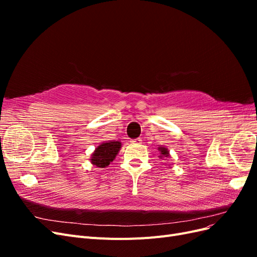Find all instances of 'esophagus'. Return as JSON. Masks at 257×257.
Segmentation results:
<instances>
[{"label":"esophagus","instance_id":"obj_1","mask_svg":"<svg viewBox=\"0 0 257 257\" xmlns=\"http://www.w3.org/2000/svg\"><path fill=\"white\" fill-rule=\"evenodd\" d=\"M131 143H132V144H134V145H139V144H142V138H135V139H132Z\"/></svg>","mask_w":257,"mask_h":257}]
</instances>
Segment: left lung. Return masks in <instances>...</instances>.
I'll return each instance as SVG.
<instances>
[{"instance_id":"left-lung-1","label":"left lung","mask_w":257,"mask_h":257,"mask_svg":"<svg viewBox=\"0 0 257 257\" xmlns=\"http://www.w3.org/2000/svg\"><path fill=\"white\" fill-rule=\"evenodd\" d=\"M159 151H160V158L163 159V158H169V151L167 148L165 147H159Z\"/></svg>"}]
</instances>
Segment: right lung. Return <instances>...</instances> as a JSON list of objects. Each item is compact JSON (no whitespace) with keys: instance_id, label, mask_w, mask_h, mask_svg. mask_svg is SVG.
Segmentation results:
<instances>
[{"instance_id":"obj_1","label":"right lung","mask_w":257,"mask_h":257,"mask_svg":"<svg viewBox=\"0 0 257 257\" xmlns=\"http://www.w3.org/2000/svg\"><path fill=\"white\" fill-rule=\"evenodd\" d=\"M121 149V143L118 141L102 143L91 155V163L99 168H105L115 159Z\"/></svg>"}]
</instances>
